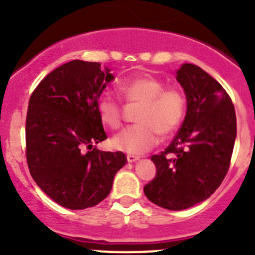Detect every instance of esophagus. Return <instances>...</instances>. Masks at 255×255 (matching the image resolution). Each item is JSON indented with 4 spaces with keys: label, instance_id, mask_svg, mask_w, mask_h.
I'll return each instance as SVG.
<instances>
[{
    "label": "esophagus",
    "instance_id": "obj_1",
    "mask_svg": "<svg viewBox=\"0 0 255 255\" xmlns=\"http://www.w3.org/2000/svg\"><path fill=\"white\" fill-rule=\"evenodd\" d=\"M139 159V157H137V155H133V154H127V160L129 163H133V162H137V160Z\"/></svg>",
    "mask_w": 255,
    "mask_h": 255
}]
</instances>
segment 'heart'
Listing matches in <instances>:
<instances>
[{
    "label": "heart",
    "mask_w": 255,
    "mask_h": 255,
    "mask_svg": "<svg viewBox=\"0 0 255 255\" xmlns=\"http://www.w3.org/2000/svg\"><path fill=\"white\" fill-rule=\"evenodd\" d=\"M118 90L128 102H143L137 115L139 123L127 127L112 139L116 149L143 154L159 142L160 133H174L183 123L187 100L180 90L165 87L164 82L152 75H139L120 83ZM97 112L107 127L122 126V106L111 93L97 100Z\"/></svg>",
    "instance_id": "heart-1"
}]
</instances>
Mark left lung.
I'll list each match as a JSON object with an SVG mask.
<instances>
[{
  "instance_id": "8db88e82",
  "label": "left lung",
  "mask_w": 255,
  "mask_h": 255,
  "mask_svg": "<svg viewBox=\"0 0 255 255\" xmlns=\"http://www.w3.org/2000/svg\"><path fill=\"white\" fill-rule=\"evenodd\" d=\"M187 98V113L174 139L150 157L155 177L144 185L152 203L182 211L206 201L229 169L237 135L231 97L206 71L184 63L177 71Z\"/></svg>"
}]
</instances>
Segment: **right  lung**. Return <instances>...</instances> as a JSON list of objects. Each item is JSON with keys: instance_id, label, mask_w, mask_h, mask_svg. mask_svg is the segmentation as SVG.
Returning a JSON list of instances; mask_svg holds the SVG:
<instances>
[{"instance_id": "add662e5", "label": "right lung", "mask_w": 255, "mask_h": 255, "mask_svg": "<svg viewBox=\"0 0 255 255\" xmlns=\"http://www.w3.org/2000/svg\"><path fill=\"white\" fill-rule=\"evenodd\" d=\"M98 62L75 59L46 76L32 92L26 118V158L36 184L59 206L86 209L102 202L122 152L93 147L107 138L97 112L101 93L115 80Z\"/></svg>"}]
</instances>
